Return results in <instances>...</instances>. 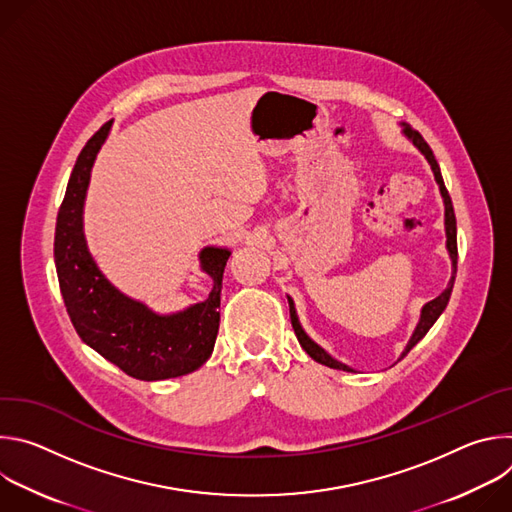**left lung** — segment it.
I'll return each mask as SVG.
<instances>
[{"label": "left lung", "mask_w": 512, "mask_h": 512, "mask_svg": "<svg viewBox=\"0 0 512 512\" xmlns=\"http://www.w3.org/2000/svg\"><path fill=\"white\" fill-rule=\"evenodd\" d=\"M403 133H405V137L409 139V141H413V145L415 148L425 156V160L429 162V166H431V172H433V176H435V182H437V186H440V192H442V198H444V206H446V247H448V253H450V259H452V279H450V283H448V287L442 291L440 296H437L435 300H431V302H427L423 308H421V316H419V322H417V326H415V330H413V334H411V338H409V342H407V346H405V350H403V354H401V358L403 356H407V352L429 332V328L435 324V320L442 316V312L446 310V306H448V302H450V296H452V289H454V281H456V269H458V237H456V214H454V204H452V198H450V194H448V190H446V184H444V178H442V172H440V166H437V160H435V156H433V152H431V148L427 145V141L421 137V133L419 131H415V129H411L409 125H403ZM287 302H289V318H291V326H294V332H296V336H298V340H300V344H302V348L316 360V362H320V364H326V367H330V369H338V371H346V373H354V369H350L348 364H344V362H340V360H336V358H332L320 344H316L306 332H304V328H302V324H300V320H298V314H296V306H294V300H291L289 296H287ZM399 358V360H401Z\"/></svg>", "instance_id": "obj_1"}]
</instances>
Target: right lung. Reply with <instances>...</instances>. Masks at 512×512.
Listing matches in <instances>:
<instances>
[{"label": "right lung", "instance_id": "add662e5", "mask_svg": "<svg viewBox=\"0 0 512 512\" xmlns=\"http://www.w3.org/2000/svg\"><path fill=\"white\" fill-rule=\"evenodd\" d=\"M111 129L105 123L83 148L72 168L56 216L54 263L60 294L72 326L85 344L139 381L188 375L210 358L221 322V287L229 249L204 247L200 267L212 277L204 302L176 314H156L111 285L93 261L85 233L83 206L91 168Z\"/></svg>", "mask_w": 512, "mask_h": 512}]
</instances>
